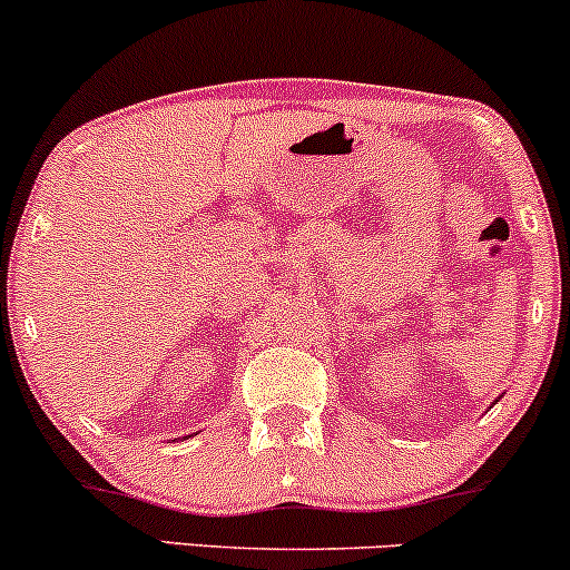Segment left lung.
I'll return each instance as SVG.
<instances>
[{
	"instance_id": "left-lung-1",
	"label": "left lung",
	"mask_w": 570,
	"mask_h": 570,
	"mask_svg": "<svg viewBox=\"0 0 570 570\" xmlns=\"http://www.w3.org/2000/svg\"><path fill=\"white\" fill-rule=\"evenodd\" d=\"M495 402H499V399H495Z\"/></svg>"
}]
</instances>
